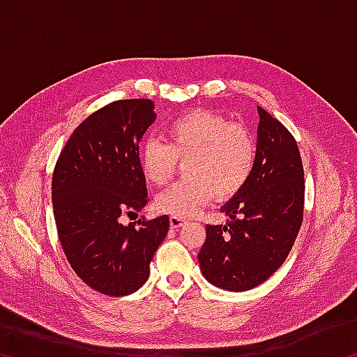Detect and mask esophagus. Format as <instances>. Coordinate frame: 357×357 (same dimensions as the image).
<instances>
[{"label":"esophagus","instance_id":"obj_1","mask_svg":"<svg viewBox=\"0 0 357 357\" xmlns=\"http://www.w3.org/2000/svg\"><path fill=\"white\" fill-rule=\"evenodd\" d=\"M184 223H185V220H184V219H181V217H174V215H172V217H170V227H172V228H174V229H176V228H181V227L184 225Z\"/></svg>","mask_w":357,"mask_h":357}]
</instances>
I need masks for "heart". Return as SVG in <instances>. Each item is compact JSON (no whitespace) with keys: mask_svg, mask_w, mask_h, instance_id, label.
<instances>
[{"mask_svg":"<svg viewBox=\"0 0 357 357\" xmlns=\"http://www.w3.org/2000/svg\"><path fill=\"white\" fill-rule=\"evenodd\" d=\"M165 144L148 140L138 162L144 179L164 185L184 162L185 179L178 181L155 198L157 211L181 219L200 213L214 197L228 200L243 190L257 164V142L241 124L209 110H192L165 128Z\"/></svg>","mask_w":357,"mask_h":357,"instance_id":"obj_1","label":"heart"}]
</instances>
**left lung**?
Returning <instances> with one entry per match:
<instances>
[{"label": "left lung", "instance_id": "8db88e82", "mask_svg": "<svg viewBox=\"0 0 357 357\" xmlns=\"http://www.w3.org/2000/svg\"><path fill=\"white\" fill-rule=\"evenodd\" d=\"M257 164L243 190L220 208L227 225H206L202 273L225 291H247L269 279L298 236L304 213V168L293 135L258 107Z\"/></svg>", "mask_w": 357, "mask_h": 357}]
</instances>
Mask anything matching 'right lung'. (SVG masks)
<instances>
[{
    "instance_id": "1",
    "label": "right lung",
    "mask_w": 357,
    "mask_h": 357,
    "mask_svg": "<svg viewBox=\"0 0 357 357\" xmlns=\"http://www.w3.org/2000/svg\"><path fill=\"white\" fill-rule=\"evenodd\" d=\"M157 114L149 99L116 100L88 116L59 154L52 179L58 236L75 274L96 291L126 296L149 277L170 219L123 225L148 203L138 144Z\"/></svg>"
}]
</instances>
